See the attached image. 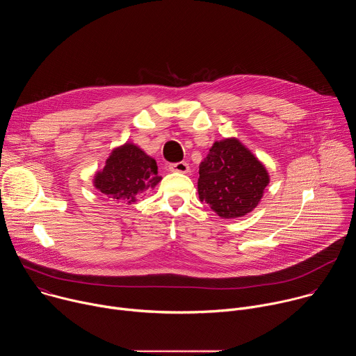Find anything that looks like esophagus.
<instances>
[{"label": "esophagus", "instance_id": "esophagus-1", "mask_svg": "<svg viewBox=\"0 0 356 356\" xmlns=\"http://www.w3.org/2000/svg\"><path fill=\"white\" fill-rule=\"evenodd\" d=\"M169 169H170V172H176V173H187L188 172V165L186 162L170 163Z\"/></svg>", "mask_w": 356, "mask_h": 356}]
</instances>
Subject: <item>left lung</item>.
<instances>
[{"instance_id":"obj_1","label":"left lung","mask_w":356,"mask_h":356,"mask_svg":"<svg viewBox=\"0 0 356 356\" xmlns=\"http://www.w3.org/2000/svg\"><path fill=\"white\" fill-rule=\"evenodd\" d=\"M198 173L200 200L225 220L257 209L270 181L265 165L236 138L214 142Z\"/></svg>"}]
</instances>
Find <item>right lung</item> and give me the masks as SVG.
Instances as JSON below:
<instances>
[{
	"mask_svg": "<svg viewBox=\"0 0 356 356\" xmlns=\"http://www.w3.org/2000/svg\"><path fill=\"white\" fill-rule=\"evenodd\" d=\"M161 180L156 161L135 143L127 142L113 149L103 170L94 175L92 184L107 198L134 204L142 193L155 188Z\"/></svg>",
	"mask_w": 356,
	"mask_h": 356,
	"instance_id": "1",
	"label": "right lung"
}]
</instances>
